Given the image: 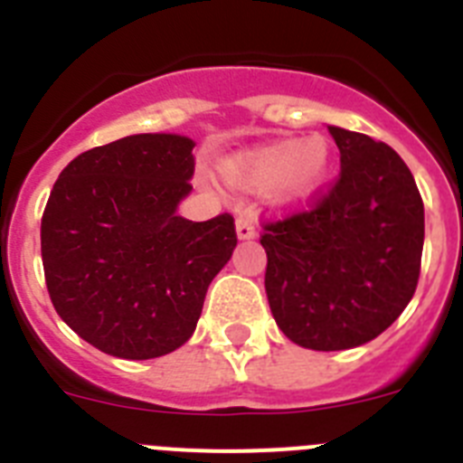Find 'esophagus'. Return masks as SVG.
I'll return each mask as SVG.
<instances>
[{"instance_id": "esophagus-1", "label": "esophagus", "mask_w": 463, "mask_h": 463, "mask_svg": "<svg viewBox=\"0 0 463 463\" xmlns=\"http://www.w3.org/2000/svg\"><path fill=\"white\" fill-rule=\"evenodd\" d=\"M236 236H239V241H250V239H255V236H257L255 224H252L250 220L239 218V220H236Z\"/></svg>"}]
</instances>
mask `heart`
Segmentation results:
<instances>
[{"label":"heart","instance_id":"heart-1","mask_svg":"<svg viewBox=\"0 0 463 463\" xmlns=\"http://www.w3.org/2000/svg\"><path fill=\"white\" fill-rule=\"evenodd\" d=\"M329 166L331 150L325 138H288L232 162L224 178L248 194L271 192L276 203L297 208L320 192Z\"/></svg>","mask_w":463,"mask_h":463}]
</instances>
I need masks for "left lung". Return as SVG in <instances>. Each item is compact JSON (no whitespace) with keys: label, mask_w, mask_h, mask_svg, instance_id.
<instances>
[{"label":"left lung","mask_w":463,"mask_h":463,"mask_svg":"<svg viewBox=\"0 0 463 463\" xmlns=\"http://www.w3.org/2000/svg\"><path fill=\"white\" fill-rule=\"evenodd\" d=\"M341 175L315 203L264 227L267 297L292 343L334 353L380 336L411 304L424 203L406 162L366 134L326 127Z\"/></svg>","instance_id":"obj_1"}]
</instances>
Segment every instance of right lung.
<instances>
[{"label":"right lung","mask_w":463,"mask_h":463,"mask_svg":"<svg viewBox=\"0 0 463 463\" xmlns=\"http://www.w3.org/2000/svg\"><path fill=\"white\" fill-rule=\"evenodd\" d=\"M194 141L132 134L71 159L41 220L57 315L97 350L155 359L190 341L208 285L232 260L234 218L192 222Z\"/></svg>","instance_id":"obj_1"}]
</instances>
